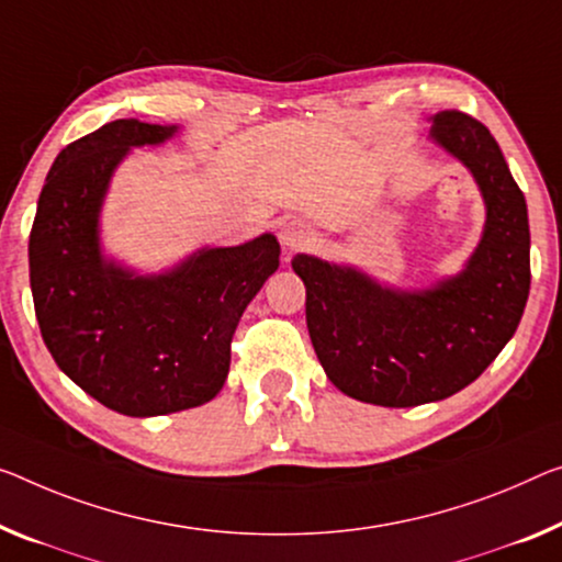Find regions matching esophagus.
<instances>
[{"label":"esophagus","mask_w":562,"mask_h":562,"mask_svg":"<svg viewBox=\"0 0 562 562\" xmlns=\"http://www.w3.org/2000/svg\"><path fill=\"white\" fill-rule=\"evenodd\" d=\"M279 238L289 251H296V248H304L311 244L314 233H311V226H306L304 221H286L279 231Z\"/></svg>","instance_id":"esophagus-1"}]
</instances>
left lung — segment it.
Returning a JSON list of instances; mask_svg holds the SVG:
<instances>
[{
	"label": "left lung",
	"mask_w": 562,
	"mask_h": 562,
	"mask_svg": "<svg viewBox=\"0 0 562 562\" xmlns=\"http://www.w3.org/2000/svg\"><path fill=\"white\" fill-rule=\"evenodd\" d=\"M429 123V143L468 168L485 203L462 269L402 289L353 263L311 254L291 261L329 382L379 407H417L472 384L513 339L530 293L528 203L497 140L464 112L442 110Z\"/></svg>",
	"instance_id": "1"
}]
</instances>
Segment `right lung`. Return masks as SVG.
<instances>
[{
	"instance_id": "right-lung-1",
	"label": "right lung",
	"mask_w": 562,
	"mask_h": 562,
	"mask_svg": "<svg viewBox=\"0 0 562 562\" xmlns=\"http://www.w3.org/2000/svg\"><path fill=\"white\" fill-rule=\"evenodd\" d=\"M180 125L115 120L57 155L30 233V286L42 339L80 390L127 417L201 407L223 390L231 339L246 306L279 269L261 233L201 246L145 273L102 244V209L133 148H158Z\"/></svg>"
}]
</instances>
